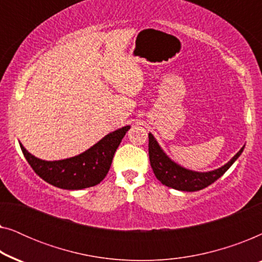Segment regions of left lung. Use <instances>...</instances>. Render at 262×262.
<instances>
[{
  "label": "left lung",
  "instance_id": "1",
  "mask_svg": "<svg viewBox=\"0 0 262 262\" xmlns=\"http://www.w3.org/2000/svg\"><path fill=\"white\" fill-rule=\"evenodd\" d=\"M243 149H245V146L241 148V150L228 163H225L218 169L202 173V171L186 169V168L175 163L174 161H171L166 155V152L161 149L155 137L151 134H149V159L154 174H155L157 180H160L163 185L178 189V191L195 192L210 186L231 167V164L242 154Z\"/></svg>",
  "mask_w": 262,
  "mask_h": 262
}]
</instances>
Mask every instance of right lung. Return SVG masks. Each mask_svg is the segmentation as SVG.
<instances>
[{
	"label": "right lung",
	"mask_w": 262,
	"mask_h": 262,
	"mask_svg": "<svg viewBox=\"0 0 262 262\" xmlns=\"http://www.w3.org/2000/svg\"><path fill=\"white\" fill-rule=\"evenodd\" d=\"M130 126L111 132L80 155L59 161H45L20 148L27 162L42 180L63 189H82L101 182L108 173L114 152Z\"/></svg>",
	"instance_id": "obj_1"
}]
</instances>
